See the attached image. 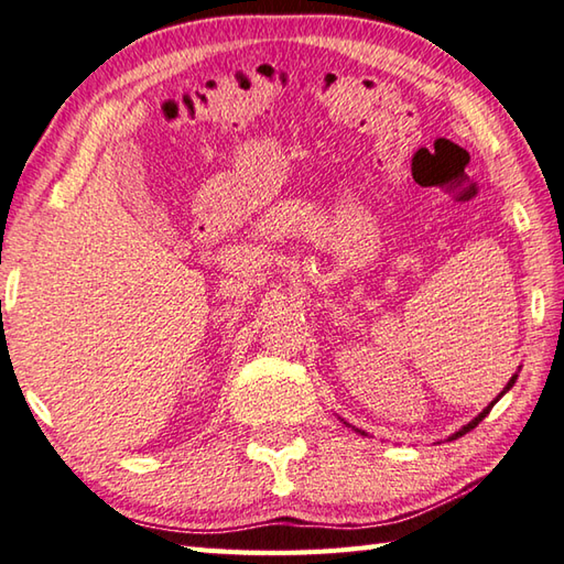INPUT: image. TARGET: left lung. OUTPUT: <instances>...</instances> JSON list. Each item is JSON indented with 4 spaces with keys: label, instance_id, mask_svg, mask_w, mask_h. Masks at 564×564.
<instances>
[{
    "label": "left lung",
    "instance_id": "1",
    "mask_svg": "<svg viewBox=\"0 0 564 564\" xmlns=\"http://www.w3.org/2000/svg\"><path fill=\"white\" fill-rule=\"evenodd\" d=\"M516 378H518V376H513V378H511V380H508V386H506V388H503V392H508V390H511V388H513V382H516ZM503 392H501V395H503ZM501 395H498V398H501ZM498 398H496V400H498ZM496 400H494V402H491V405H488V408H486V410H484V412H481V414H479V417H474V420H471V422H469V424H466V427H464V430H459V432H456V434H454V437H452V440H456V437H462V434H466V432H471V430H474V427H476V424H479V422H481V420H484V417H486V414H488V412H491V408H494V405H496Z\"/></svg>",
    "mask_w": 564,
    "mask_h": 564
}]
</instances>
